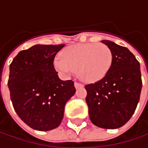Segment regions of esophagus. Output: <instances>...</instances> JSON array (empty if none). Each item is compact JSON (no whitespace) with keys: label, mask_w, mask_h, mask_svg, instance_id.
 I'll return each mask as SVG.
<instances>
[{"label":"esophagus","mask_w":148,"mask_h":148,"mask_svg":"<svg viewBox=\"0 0 148 148\" xmlns=\"http://www.w3.org/2000/svg\"><path fill=\"white\" fill-rule=\"evenodd\" d=\"M82 86H83V85L82 84V83L77 82H75V87H76L77 89L79 88V87H82Z\"/></svg>","instance_id":"obj_1"}]
</instances>
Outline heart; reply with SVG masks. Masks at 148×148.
Wrapping results in <instances>:
<instances>
[{"label":"heart","mask_w":148,"mask_h":148,"mask_svg":"<svg viewBox=\"0 0 148 148\" xmlns=\"http://www.w3.org/2000/svg\"><path fill=\"white\" fill-rule=\"evenodd\" d=\"M113 62V53L104 43H81L63 50L54 60V67L66 77L77 71L83 81L93 82L105 77Z\"/></svg>","instance_id":"obj_1"}]
</instances>
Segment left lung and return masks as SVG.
<instances>
[{"label":"left lung","instance_id":"obj_1","mask_svg":"<svg viewBox=\"0 0 148 148\" xmlns=\"http://www.w3.org/2000/svg\"><path fill=\"white\" fill-rule=\"evenodd\" d=\"M113 53V62L105 77L87 84L86 98L90 121L107 129L122 127L134 114L142 90L140 63L127 48L103 40Z\"/></svg>","mask_w":148,"mask_h":148}]
</instances>
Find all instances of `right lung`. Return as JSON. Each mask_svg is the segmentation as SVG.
<instances>
[{"label":"right lung","instance_id":"obj_1","mask_svg":"<svg viewBox=\"0 0 148 148\" xmlns=\"http://www.w3.org/2000/svg\"><path fill=\"white\" fill-rule=\"evenodd\" d=\"M64 46L34 45L20 51L10 65L12 105L33 129L49 131L58 127L66 103L76 92L74 82L60 80L54 68V58Z\"/></svg>","mask_w":148,"mask_h":148}]
</instances>
